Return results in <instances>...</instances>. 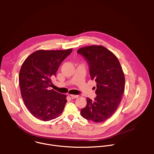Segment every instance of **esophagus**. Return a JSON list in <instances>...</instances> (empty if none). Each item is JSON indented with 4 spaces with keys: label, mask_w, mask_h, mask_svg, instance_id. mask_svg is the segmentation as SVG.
<instances>
[{
    "label": "esophagus",
    "mask_w": 154,
    "mask_h": 154,
    "mask_svg": "<svg viewBox=\"0 0 154 154\" xmlns=\"http://www.w3.org/2000/svg\"><path fill=\"white\" fill-rule=\"evenodd\" d=\"M70 96L71 97V98H74V99L78 98L79 97V95H74V94H70Z\"/></svg>",
    "instance_id": "1"
}]
</instances>
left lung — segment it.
I'll return each instance as SVG.
<instances>
[{"instance_id":"8db88e82","label":"left lung","mask_w":154,"mask_h":154,"mask_svg":"<svg viewBox=\"0 0 154 154\" xmlns=\"http://www.w3.org/2000/svg\"><path fill=\"white\" fill-rule=\"evenodd\" d=\"M77 53L88 63L91 80L96 85V97L88 98L80 114L85 119L101 122L110 118L116 112L125 88V77L116 55L106 48L92 45L80 48Z\"/></svg>"}]
</instances>
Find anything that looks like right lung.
I'll return each instance as SVG.
<instances>
[{"instance_id": "1", "label": "right lung", "mask_w": 154, "mask_h": 154, "mask_svg": "<svg viewBox=\"0 0 154 154\" xmlns=\"http://www.w3.org/2000/svg\"><path fill=\"white\" fill-rule=\"evenodd\" d=\"M72 51H36L22 65L19 74L21 96L28 110L39 120L55 119L63 111L66 95L49 90V86L60 64Z\"/></svg>"}]
</instances>
